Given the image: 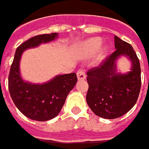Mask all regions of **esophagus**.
Wrapping results in <instances>:
<instances>
[{"instance_id":"esophagus-1","label":"esophagus","mask_w":149,"mask_h":149,"mask_svg":"<svg viewBox=\"0 0 149 149\" xmlns=\"http://www.w3.org/2000/svg\"><path fill=\"white\" fill-rule=\"evenodd\" d=\"M77 78L79 80H84L86 79V74H85L84 70L83 69H79L77 71Z\"/></svg>"}]
</instances>
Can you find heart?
Returning a JSON list of instances; mask_svg holds the SVG:
<instances>
[{
	"instance_id": "obj_1",
	"label": "heart",
	"mask_w": 149,
	"mask_h": 149,
	"mask_svg": "<svg viewBox=\"0 0 149 149\" xmlns=\"http://www.w3.org/2000/svg\"><path fill=\"white\" fill-rule=\"evenodd\" d=\"M102 44V40L99 37H95L92 38V39H89L88 40L81 45L80 47V51L81 53L83 55H93L97 52V50L99 49V48L100 47V45ZM108 52V47L105 46L104 47L102 50L100 51V54H99V57H100V59H102L104 58L105 54L107 53Z\"/></svg>"
}]
</instances>
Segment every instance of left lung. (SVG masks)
I'll use <instances>...</instances> for the list:
<instances>
[{
    "label": "left lung",
    "instance_id": "8db88e82",
    "mask_svg": "<svg viewBox=\"0 0 149 149\" xmlns=\"http://www.w3.org/2000/svg\"><path fill=\"white\" fill-rule=\"evenodd\" d=\"M116 51L99 66L87 72L88 91L86 100L92 111L100 118L113 119L124 115L135 105L141 87L139 58L130 44L114 36ZM125 56L132 61L131 71L116 72V61Z\"/></svg>",
    "mask_w": 149,
    "mask_h": 149
}]
</instances>
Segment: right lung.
<instances>
[{"label":"right lung","mask_w":149,"mask_h":149,"mask_svg":"<svg viewBox=\"0 0 149 149\" xmlns=\"http://www.w3.org/2000/svg\"><path fill=\"white\" fill-rule=\"evenodd\" d=\"M57 36V33L43 34L23 42L16 49L10 67L8 79L10 96L19 111L32 120L44 122L55 118L77 83L75 73L57 75L42 84L25 82L21 78L19 62L23 51L54 40Z\"/></svg>","instance_id":"right-lung-1"}]
</instances>
